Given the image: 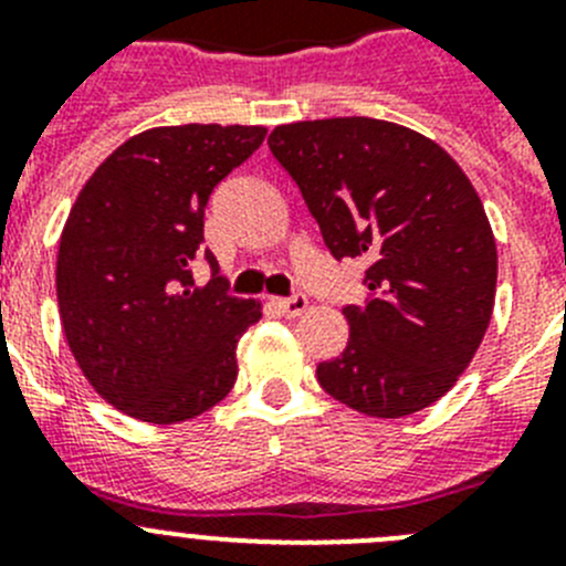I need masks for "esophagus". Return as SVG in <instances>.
Returning <instances> with one entry per match:
<instances>
[{
  "instance_id": "34e87169",
  "label": "esophagus",
  "mask_w": 566,
  "mask_h": 566,
  "mask_svg": "<svg viewBox=\"0 0 566 566\" xmlns=\"http://www.w3.org/2000/svg\"><path fill=\"white\" fill-rule=\"evenodd\" d=\"M272 303L280 308V312L286 314V317H300V314L306 312V306H308L306 294H292V297H274Z\"/></svg>"
}]
</instances>
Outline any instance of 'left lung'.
Instances as JSON below:
<instances>
[{"instance_id": "1", "label": "left lung", "mask_w": 566, "mask_h": 566, "mask_svg": "<svg viewBox=\"0 0 566 566\" xmlns=\"http://www.w3.org/2000/svg\"><path fill=\"white\" fill-rule=\"evenodd\" d=\"M328 252L368 263V300L345 306L343 354L317 379L365 417L399 419L451 391L490 326L496 240L476 189L437 142L379 118L274 127Z\"/></svg>"}]
</instances>
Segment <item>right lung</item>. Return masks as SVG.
Instances as JSON below:
<instances>
[{"mask_svg":"<svg viewBox=\"0 0 566 566\" xmlns=\"http://www.w3.org/2000/svg\"><path fill=\"white\" fill-rule=\"evenodd\" d=\"M266 127L181 124L133 135L90 175L59 240V317L87 382L127 417L187 422L238 379V339L258 300L213 280L195 287L212 189Z\"/></svg>","mask_w":566,"mask_h":566,"instance_id":"1","label":"right lung"}]
</instances>
